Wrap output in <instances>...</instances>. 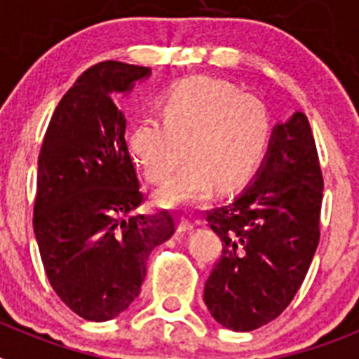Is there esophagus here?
<instances>
[{
  "label": "esophagus",
  "mask_w": 359,
  "mask_h": 359,
  "mask_svg": "<svg viewBox=\"0 0 359 359\" xmlns=\"http://www.w3.org/2000/svg\"><path fill=\"white\" fill-rule=\"evenodd\" d=\"M198 224H199L198 221H189V219H182V221H180V224H177V231H180V233H189V231L194 230Z\"/></svg>",
  "instance_id": "1"
}]
</instances>
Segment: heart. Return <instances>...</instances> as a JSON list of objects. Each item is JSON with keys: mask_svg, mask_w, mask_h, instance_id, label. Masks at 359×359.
Returning <instances> with one entry per match:
<instances>
[{"mask_svg": "<svg viewBox=\"0 0 359 359\" xmlns=\"http://www.w3.org/2000/svg\"><path fill=\"white\" fill-rule=\"evenodd\" d=\"M161 116H145L129 140L149 182H172L156 192L165 208L196 207L217 187L221 194L243 189L257 172L269 142L264 104L230 82L190 79L160 98Z\"/></svg>", "mask_w": 359, "mask_h": 359, "instance_id": "1", "label": "heart"}]
</instances>
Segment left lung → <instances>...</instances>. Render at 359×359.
<instances>
[{
  "label": "left lung",
  "instance_id": "8db88e82",
  "mask_svg": "<svg viewBox=\"0 0 359 359\" xmlns=\"http://www.w3.org/2000/svg\"><path fill=\"white\" fill-rule=\"evenodd\" d=\"M323 180L309 120L275 123L261 167L230 203L207 212L223 255L205 284V304L223 327L259 329L302 286L320 239Z\"/></svg>",
  "mask_w": 359,
  "mask_h": 359
}]
</instances>
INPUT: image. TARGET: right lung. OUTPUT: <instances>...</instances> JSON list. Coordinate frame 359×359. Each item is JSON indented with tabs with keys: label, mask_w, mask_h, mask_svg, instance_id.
Listing matches in <instances>:
<instances>
[{
	"label": "right lung",
	"mask_w": 359,
	"mask_h": 359,
	"mask_svg": "<svg viewBox=\"0 0 359 359\" xmlns=\"http://www.w3.org/2000/svg\"><path fill=\"white\" fill-rule=\"evenodd\" d=\"M151 68L106 61L61 98L37 165L34 233L50 284L62 302L91 322L128 309L147 259L176 231L167 212L135 214L140 182L126 142L128 120L115 104Z\"/></svg>",
	"instance_id": "add662e5"
}]
</instances>
